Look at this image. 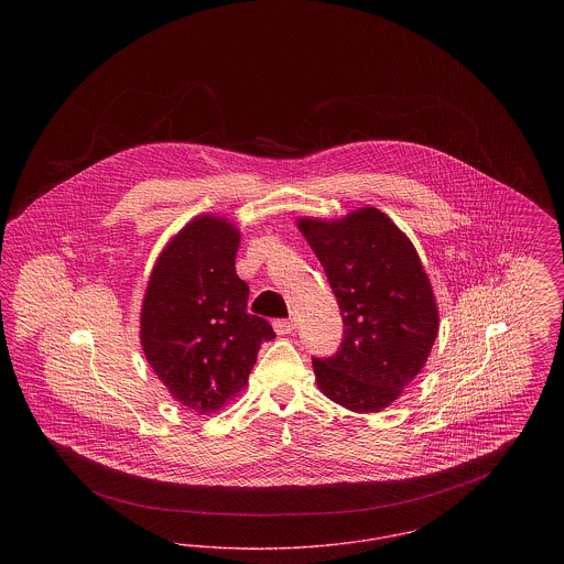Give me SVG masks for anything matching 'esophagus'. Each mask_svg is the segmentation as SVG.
Here are the masks:
<instances>
[{"instance_id": "esophagus-1", "label": "esophagus", "mask_w": 564, "mask_h": 564, "mask_svg": "<svg viewBox=\"0 0 564 564\" xmlns=\"http://www.w3.org/2000/svg\"><path fill=\"white\" fill-rule=\"evenodd\" d=\"M272 327L279 336H285V334H294L295 323L290 322V319H274Z\"/></svg>"}]
</instances>
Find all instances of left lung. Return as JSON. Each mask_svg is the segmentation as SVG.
<instances>
[{"label": "left lung", "instance_id": "1", "mask_svg": "<svg viewBox=\"0 0 564 564\" xmlns=\"http://www.w3.org/2000/svg\"><path fill=\"white\" fill-rule=\"evenodd\" d=\"M319 258L345 323L332 357H315L317 384L352 412L395 402L430 357L440 315L414 245L375 207L340 219H297Z\"/></svg>", "mask_w": 564, "mask_h": 564}]
</instances>
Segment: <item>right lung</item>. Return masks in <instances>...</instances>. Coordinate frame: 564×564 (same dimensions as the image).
Listing matches in <instances>:
<instances>
[{"label":"right lung","mask_w":564,"mask_h":564,"mask_svg":"<svg viewBox=\"0 0 564 564\" xmlns=\"http://www.w3.org/2000/svg\"><path fill=\"white\" fill-rule=\"evenodd\" d=\"M241 235L198 215L162 249L141 306V347L169 393L192 412L221 410L247 387L260 345L274 332L247 313L249 288L235 260Z\"/></svg>","instance_id":"right-lung-1"}]
</instances>
